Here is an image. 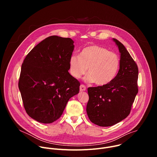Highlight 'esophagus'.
Instances as JSON below:
<instances>
[{
  "instance_id": "34e87169",
  "label": "esophagus",
  "mask_w": 157,
  "mask_h": 157,
  "mask_svg": "<svg viewBox=\"0 0 157 157\" xmlns=\"http://www.w3.org/2000/svg\"><path fill=\"white\" fill-rule=\"evenodd\" d=\"M86 86L84 84H81V86L79 87L80 91H86Z\"/></svg>"
}]
</instances>
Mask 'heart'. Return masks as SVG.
<instances>
[{"label": "heart", "mask_w": 157, "mask_h": 157, "mask_svg": "<svg viewBox=\"0 0 157 157\" xmlns=\"http://www.w3.org/2000/svg\"><path fill=\"white\" fill-rule=\"evenodd\" d=\"M70 72L75 78L84 75L88 68L86 80L98 86L109 83L116 76L120 66L117 54L105 47L89 45L80 52V56L73 55L69 60Z\"/></svg>", "instance_id": "b5f03b06"}]
</instances>
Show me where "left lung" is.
Segmentation results:
<instances>
[{
    "mask_svg": "<svg viewBox=\"0 0 157 157\" xmlns=\"http://www.w3.org/2000/svg\"><path fill=\"white\" fill-rule=\"evenodd\" d=\"M113 40L121 53L118 73L109 83L87 89L88 117L91 122L101 127L112 126L125 119L139 91L137 63L122 43L117 39Z\"/></svg>",
    "mask_w": 157,
    "mask_h": 157,
    "instance_id": "8db88e82",
    "label": "left lung"
}]
</instances>
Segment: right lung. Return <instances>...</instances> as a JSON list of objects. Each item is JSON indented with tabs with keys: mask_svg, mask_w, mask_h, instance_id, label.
I'll return each mask as SVG.
<instances>
[{
	"mask_svg": "<svg viewBox=\"0 0 157 157\" xmlns=\"http://www.w3.org/2000/svg\"><path fill=\"white\" fill-rule=\"evenodd\" d=\"M73 43L70 38L49 36L22 63L18 81L22 101L27 114L39 122L58 120L69 99L79 93L80 82L68 72Z\"/></svg>",
	"mask_w": 157,
	"mask_h": 157,
	"instance_id": "right-lung-1",
	"label": "right lung"
}]
</instances>
